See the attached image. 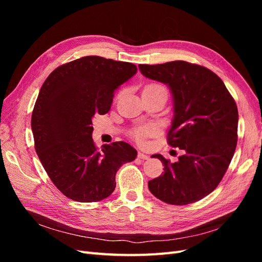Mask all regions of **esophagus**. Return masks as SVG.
<instances>
[{
  "mask_svg": "<svg viewBox=\"0 0 262 262\" xmlns=\"http://www.w3.org/2000/svg\"><path fill=\"white\" fill-rule=\"evenodd\" d=\"M138 157L140 158V160H143V161L148 160V158H149V156H147V155H145V154H143V153H141V152H139Z\"/></svg>",
  "mask_w": 262,
  "mask_h": 262,
  "instance_id": "34e87169",
  "label": "esophagus"
}]
</instances>
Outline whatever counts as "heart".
Wrapping results in <instances>:
<instances>
[{
	"label": "heart",
	"mask_w": 262,
	"mask_h": 262,
	"mask_svg": "<svg viewBox=\"0 0 262 262\" xmlns=\"http://www.w3.org/2000/svg\"><path fill=\"white\" fill-rule=\"evenodd\" d=\"M146 87H152V89H165L164 86L160 84H149ZM155 133V126L153 125H145V126H141V128H138L136 131H134V138L138 142H143L146 137L152 136V134Z\"/></svg>",
	"instance_id": "obj_1"
}]
</instances>
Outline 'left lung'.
<instances>
[{
    "label": "left lung",
    "instance_id": "8db88e82",
    "mask_svg": "<svg viewBox=\"0 0 262 262\" xmlns=\"http://www.w3.org/2000/svg\"><path fill=\"white\" fill-rule=\"evenodd\" d=\"M141 73L169 87L173 119L168 144L182 150L170 163L155 154L164 173L148 181L157 199L186 205L199 201L217 187L237 144L238 110L223 81L211 70L186 61L140 64Z\"/></svg>",
    "mask_w": 262,
    "mask_h": 262
}]
</instances>
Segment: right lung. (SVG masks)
Segmentation results:
<instances>
[{
  "label": "right lung",
  "mask_w": 262,
  "mask_h": 262,
  "mask_svg": "<svg viewBox=\"0 0 262 262\" xmlns=\"http://www.w3.org/2000/svg\"><path fill=\"white\" fill-rule=\"evenodd\" d=\"M137 71L129 62L89 55L60 66L42 84L31 115L35 149L69 199H106L120 166L136 160L137 149L122 141L95 146L92 120L109 112L115 91Z\"/></svg>",
  "instance_id": "right-lung-1"
}]
</instances>
